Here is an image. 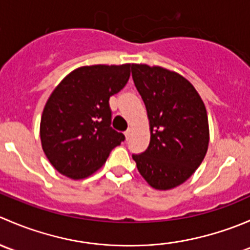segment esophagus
Wrapping results in <instances>:
<instances>
[{
    "label": "esophagus",
    "instance_id": "34e87169",
    "mask_svg": "<svg viewBox=\"0 0 250 250\" xmlns=\"http://www.w3.org/2000/svg\"><path fill=\"white\" fill-rule=\"evenodd\" d=\"M132 134H133V128H128L127 132L125 133V140H129V138L132 137Z\"/></svg>",
    "mask_w": 250,
    "mask_h": 250
}]
</instances>
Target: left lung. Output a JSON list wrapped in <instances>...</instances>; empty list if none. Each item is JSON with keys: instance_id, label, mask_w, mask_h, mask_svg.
<instances>
[{"instance_id": "1", "label": "left lung", "mask_w": 250, "mask_h": 250, "mask_svg": "<svg viewBox=\"0 0 250 250\" xmlns=\"http://www.w3.org/2000/svg\"><path fill=\"white\" fill-rule=\"evenodd\" d=\"M132 76L147 111L151 134L145 152L133 155V160L151 188L170 190L185 183L206 156V106L195 87L178 72L133 64Z\"/></svg>"}]
</instances>
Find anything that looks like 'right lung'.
<instances>
[{"mask_svg": "<svg viewBox=\"0 0 250 250\" xmlns=\"http://www.w3.org/2000/svg\"><path fill=\"white\" fill-rule=\"evenodd\" d=\"M132 64L81 66L55 87L40 125L42 148L50 165L74 180L103 167L125 140L111 128L109 99L130 76Z\"/></svg>", "mask_w": 250, "mask_h": 250, "instance_id": "right-lung-1", "label": "right lung"}]
</instances>
